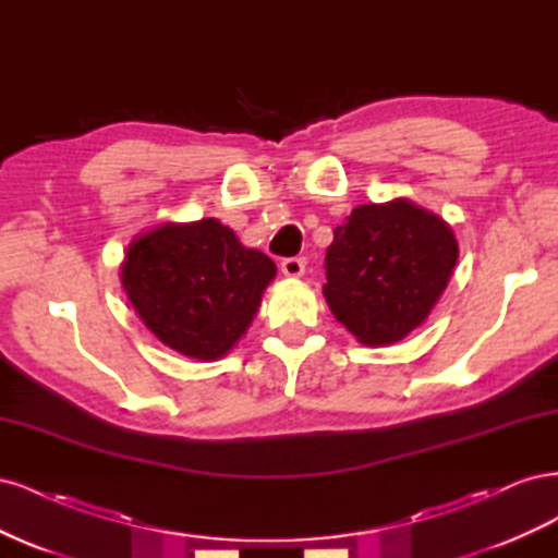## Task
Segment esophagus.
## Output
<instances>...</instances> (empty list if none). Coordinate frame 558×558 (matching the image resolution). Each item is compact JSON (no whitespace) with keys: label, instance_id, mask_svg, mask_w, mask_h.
Returning <instances> with one entry per match:
<instances>
[{"label":"esophagus","instance_id":"obj_1","mask_svg":"<svg viewBox=\"0 0 558 558\" xmlns=\"http://www.w3.org/2000/svg\"><path fill=\"white\" fill-rule=\"evenodd\" d=\"M281 272L286 277H302V275H305V260H302V258H283L281 260Z\"/></svg>","mask_w":558,"mask_h":558}]
</instances>
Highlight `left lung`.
<instances>
[{
	"label": "left lung",
	"mask_w": 558,
	"mask_h": 558,
	"mask_svg": "<svg viewBox=\"0 0 558 558\" xmlns=\"http://www.w3.org/2000/svg\"><path fill=\"white\" fill-rule=\"evenodd\" d=\"M459 258L451 228L410 199L361 205L335 228L324 295L335 318L367 347L400 342L447 289Z\"/></svg>",
	"instance_id": "1"
}]
</instances>
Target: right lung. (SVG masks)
Masks as SVG:
<instances>
[{
  "instance_id": "obj_1",
  "label": "right lung",
  "mask_w": 558,
  "mask_h": 558,
  "mask_svg": "<svg viewBox=\"0 0 558 558\" xmlns=\"http://www.w3.org/2000/svg\"><path fill=\"white\" fill-rule=\"evenodd\" d=\"M277 265L216 218L162 223L128 248L123 289L162 344L199 361L226 356L260 307Z\"/></svg>"
}]
</instances>
